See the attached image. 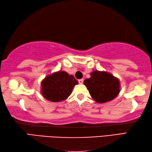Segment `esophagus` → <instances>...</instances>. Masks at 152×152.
Returning a JSON list of instances; mask_svg holds the SVG:
<instances>
[{
    "mask_svg": "<svg viewBox=\"0 0 152 152\" xmlns=\"http://www.w3.org/2000/svg\"><path fill=\"white\" fill-rule=\"evenodd\" d=\"M78 82L80 84H82L83 82V79H80L78 80Z\"/></svg>",
    "mask_w": 152,
    "mask_h": 152,
    "instance_id": "34e87169",
    "label": "esophagus"
}]
</instances>
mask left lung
Here are the masks:
<instances>
[{"label":"left lung","mask_w":152,"mask_h":152,"mask_svg":"<svg viewBox=\"0 0 152 152\" xmlns=\"http://www.w3.org/2000/svg\"><path fill=\"white\" fill-rule=\"evenodd\" d=\"M89 94L96 102L104 103L115 99L119 93V82L112 74L96 70L91 78L83 82Z\"/></svg>","instance_id":"obj_1"}]
</instances>
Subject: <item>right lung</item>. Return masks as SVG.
<instances>
[{
  "label": "right lung",
  "instance_id": "right-lung-1",
  "mask_svg": "<svg viewBox=\"0 0 152 152\" xmlns=\"http://www.w3.org/2000/svg\"><path fill=\"white\" fill-rule=\"evenodd\" d=\"M78 82L72 75L59 71L46 77L42 82V94L51 102H59L69 96Z\"/></svg>",
  "mask_w": 152,
  "mask_h": 152
}]
</instances>
